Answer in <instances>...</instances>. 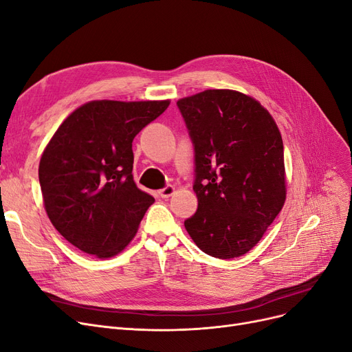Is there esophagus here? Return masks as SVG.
Masks as SVG:
<instances>
[{
	"mask_svg": "<svg viewBox=\"0 0 352 352\" xmlns=\"http://www.w3.org/2000/svg\"><path fill=\"white\" fill-rule=\"evenodd\" d=\"M174 191H175V188H174L173 186H166V187H164V188L160 190V195H161L162 198H168V197H171V195L174 194Z\"/></svg>",
	"mask_w": 352,
	"mask_h": 352,
	"instance_id": "esophagus-1",
	"label": "esophagus"
}]
</instances>
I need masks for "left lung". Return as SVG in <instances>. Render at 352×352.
Listing matches in <instances>:
<instances>
[{
	"label": "left lung",
	"mask_w": 352,
	"mask_h": 352,
	"mask_svg": "<svg viewBox=\"0 0 352 352\" xmlns=\"http://www.w3.org/2000/svg\"><path fill=\"white\" fill-rule=\"evenodd\" d=\"M194 146L198 207L184 221L204 253L233 258L253 249L286 200L283 142L253 98L210 89L177 102Z\"/></svg>",
	"instance_id": "8db88e82"
}]
</instances>
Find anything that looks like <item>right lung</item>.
Here are the masks:
<instances>
[{
    "mask_svg": "<svg viewBox=\"0 0 352 352\" xmlns=\"http://www.w3.org/2000/svg\"><path fill=\"white\" fill-rule=\"evenodd\" d=\"M170 100H94L45 146L38 179L56 230L87 254L112 257L133 239L154 197L136 187L132 141Z\"/></svg>",
    "mask_w": 352,
    "mask_h": 352,
    "instance_id": "add662e5",
    "label": "right lung"
}]
</instances>
